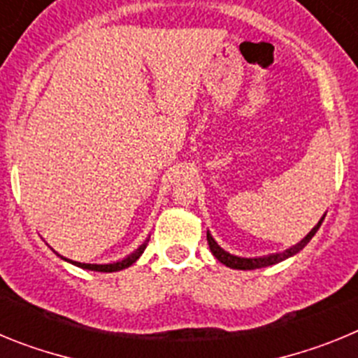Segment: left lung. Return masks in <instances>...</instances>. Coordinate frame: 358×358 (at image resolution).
Instances as JSON below:
<instances>
[{
    "mask_svg": "<svg viewBox=\"0 0 358 358\" xmlns=\"http://www.w3.org/2000/svg\"><path fill=\"white\" fill-rule=\"evenodd\" d=\"M324 217H327V213L322 215L321 220H319L317 224H315L314 227H312V231H310L308 235L305 236V238L301 240V242H297L296 245H292V248L285 249V251L281 252H273V255H267V256H255V258H245V256H238V255H231V252L224 251L220 245H218L217 242H215V238L211 236V233L208 231V245H210L211 252H213V256L217 258L220 264H224L226 267L229 268H238V271H252V268H262V267H268V265H276L280 264V262L287 260V258H290V256L297 255V252L301 251L303 248H305L306 243L312 240V236L317 233V229L321 227L322 220H324Z\"/></svg>",
    "mask_w": 358,
    "mask_h": 358,
    "instance_id": "left-lung-1",
    "label": "left lung"
}]
</instances>
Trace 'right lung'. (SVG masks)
Wrapping results in <instances>:
<instances>
[{
	"label": "right lung",
	"instance_id": "obj_1",
	"mask_svg": "<svg viewBox=\"0 0 358 358\" xmlns=\"http://www.w3.org/2000/svg\"><path fill=\"white\" fill-rule=\"evenodd\" d=\"M147 243H148V238L145 240V242L141 243L140 248L136 249L134 252H131V255L125 256V258H122V260H118V262H110V264H82V262L68 260V258L61 256L57 251H53V249H52V251L55 252V255L59 256L61 260L69 262V264L77 265V267H80V268H85V271H96V273H116V271H122V268H127V267H131L132 264H136V260H138V258L143 255L145 248H147Z\"/></svg>",
	"mask_w": 358,
	"mask_h": 358
}]
</instances>
